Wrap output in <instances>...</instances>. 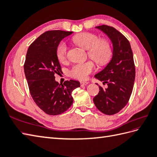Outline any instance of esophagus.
<instances>
[{
	"label": "esophagus",
	"mask_w": 157,
	"mask_h": 157,
	"mask_svg": "<svg viewBox=\"0 0 157 157\" xmlns=\"http://www.w3.org/2000/svg\"><path fill=\"white\" fill-rule=\"evenodd\" d=\"M88 84V82H80V86H86Z\"/></svg>",
	"instance_id": "esophagus-1"
}]
</instances>
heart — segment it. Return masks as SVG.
<instances>
[{
    "mask_svg": "<svg viewBox=\"0 0 157 157\" xmlns=\"http://www.w3.org/2000/svg\"><path fill=\"white\" fill-rule=\"evenodd\" d=\"M73 41L81 47L87 49L89 57L99 65L107 63L112 56V46L110 41L105 38H99V36L94 33H80L73 38ZM67 52V46L65 42H59L56 49V55L60 62L66 61ZM94 70V62L88 61L73 65L69 70V75L73 78L84 80Z\"/></svg>",
    "mask_w": 157,
    "mask_h": 157,
    "instance_id": "obj_1",
    "label": "heart"
}]
</instances>
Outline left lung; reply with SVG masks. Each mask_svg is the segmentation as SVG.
<instances>
[{"mask_svg":"<svg viewBox=\"0 0 157 157\" xmlns=\"http://www.w3.org/2000/svg\"><path fill=\"white\" fill-rule=\"evenodd\" d=\"M96 28L111 39L113 52L111 61L102 71L95 75V78L107 87L99 86V92L93 101L100 111L112 115L121 111L131 96L136 75L134 56L129 40L121 32L106 25Z\"/></svg>","mask_w":157,"mask_h":157,"instance_id":"obj_1","label":"left lung"}]
</instances>
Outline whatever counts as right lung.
<instances>
[{
	"label": "right lung",
	"mask_w": 157,
	"mask_h": 157,
	"mask_svg": "<svg viewBox=\"0 0 157 157\" xmlns=\"http://www.w3.org/2000/svg\"><path fill=\"white\" fill-rule=\"evenodd\" d=\"M72 32L51 30L43 33L29 46L24 72L29 90L38 107L50 115H60L71 106L73 90L80 86L78 81L59 84L55 73L61 71L56 55L59 42Z\"/></svg>",
	"instance_id": "add662e5"
}]
</instances>
